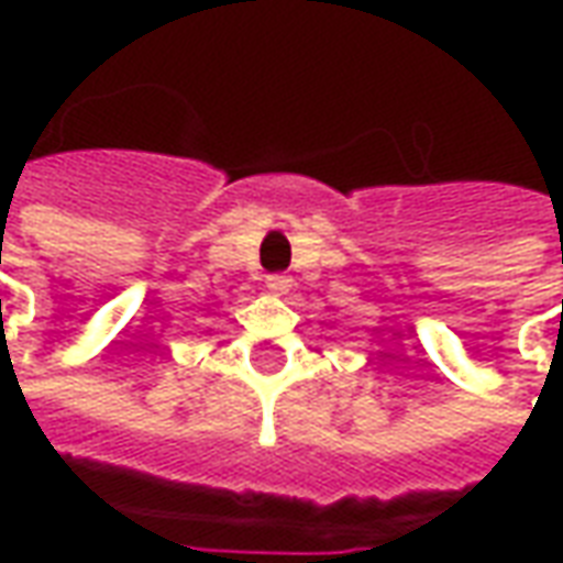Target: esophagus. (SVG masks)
<instances>
[{"mask_svg": "<svg viewBox=\"0 0 563 563\" xmlns=\"http://www.w3.org/2000/svg\"><path fill=\"white\" fill-rule=\"evenodd\" d=\"M265 286H268L271 292L286 295V292H289V289H292V277H289V274H268V280H265Z\"/></svg>", "mask_w": 563, "mask_h": 563, "instance_id": "obj_1", "label": "esophagus"}]
</instances>
